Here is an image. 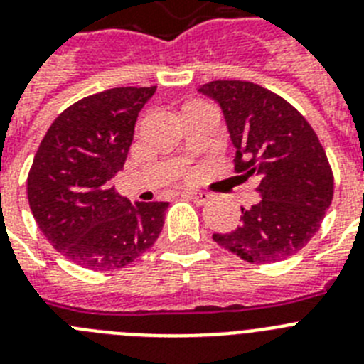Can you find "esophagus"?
I'll return each instance as SVG.
<instances>
[{
	"label": "esophagus",
	"instance_id": "esophagus-1",
	"mask_svg": "<svg viewBox=\"0 0 364 364\" xmlns=\"http://www.w3.org/2000/svg\"><path fill=\"white\" fill-rule=\"evenodd\" d=\"M184 197L191 198V200L197 204H206L208 200L212 198V195L208 193V191H186Z\"/></svg>",
	"mask_w": 364,
	"mask_h": 364
}]
</instances>
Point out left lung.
Listing matches in <instances>:
<instances>
[{"label":"left lung","mask_w":364,"mask_h":364,"mask_svg":"<svg viewBox=\"0 0 364 364\" xmlns=\"http://www.w3.org/2000/svg\"><path fill=\"white\" fill-rule=\"evenodd\" d=\"M200 92L223 108L234 171L256 180L262 195L213 241L248 263L294 256L318 232L333 198V171L318 136L291 102L248 80H212Z\"/></svg>","instance_id":"obj_1"}]
</instances>
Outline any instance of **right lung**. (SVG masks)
I'll use <instances>...</instances> for the list:
<instances>
[{"mask_svg": "<svg viewBox=\"0 0 364 364\" xmlns=\"http://www.w3.org/2000/svg\"><path fill=\"white\" fill-rule=\"evenodd\" d=\"M154 92L121 86L88 95L62 112L40 141L27 175L31 212L53 248L75 265L121 269L160 235L169 203L130 204L112 184Z\"/></svg>", "mask_w": 364, "mask_h": 364, "instance_id": "1", "label": "right lung"}]
</instances>
